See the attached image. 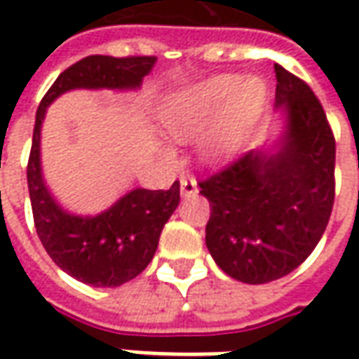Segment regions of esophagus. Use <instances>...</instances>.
<instances>
[{
	"label": "esophagus",
	"mask_w": 359,
	"mask_h": 359,
	"mask_svg": "<svg viewBox=\"0 0 359 359\" xmlns=\"http://www.w3.org/2000/svg\"><path fill=\"white\" fill-rule=\"evenodd\" d=\"M180 189H182V197H195L199 193V187H197V182L193 177H182L180 182Z\"/></svg>",
	"instance_id": "obj_1"
}]
</instances>
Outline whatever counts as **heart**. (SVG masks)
<instances>
[{
	"mask_svg": "<svg viewBox=\"0 0 359 359\" xmlns=\"http://www.w3.org/2000/svg\"><path fill=\"white\" fill-rule=\"evenodd\" d=\"M265 83L238 75H215L172 94L160 108V126L174 143H187L220 114L203 141V152L218 158L255 123L265 106ZM168 152V151H166Z\"/></svg>",
	"mask_w": 359,
	"mask_h": 359,
	"instance_id": "b5f03b06",
	"label": "heart"
}]
</instances>
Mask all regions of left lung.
Returning <instances> with one entry per match:
<instances>
[{
	"label": "left lung",
	"mask_w": 359,
	"mask_h": 359,
	"mask_svg": "<svg viewBox=\"0 0 359 359\" xmlns=\"http://www.w3.org/2000/svg\"><path fill=\"white\" fill-rule=\"evenodd\" d=\"M280 135L201 182L210 203L207 248L228 276L278 280L311 255L334 203V137L313 90L274 65Z\"/></svg>",
	"instance_id": "8db88e82"
}]
</instances>
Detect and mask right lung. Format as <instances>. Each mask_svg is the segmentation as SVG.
Instances as JSON below:
<instances>
[{"label": "right lung", "mask_w": 359, "mask_h": 359, "mask_svg": "<svg viewBox=\"0 0 359 359\" xmlns=\"http://www.w3.org/2000/svg\"><path fill=\"white\" fill-rule=\"evenodd\" d=\"M156 63L152 55H88L63 71L38 106L27 180L34 226L42 245L62 271L94 288H116L141 274L158 248L160 233L180 203V184L168 191L137 187L94 216L67 212L44 184L40 131L48 106L75 88L137 90Z\"/></svg>", "instance_id": "right-lung-1"}]
</instances>
